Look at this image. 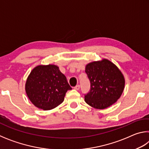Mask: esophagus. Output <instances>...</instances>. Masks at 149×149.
I'll return each instance as SVG.
<instances>
[{
	"label": "esophagus",
	"mask_w": 149,
	"mask_h": 149,
	"mask_svg": "<svg viewBox=\"0 0 149 149\" xmlns=\"http://www.w3.org/2000/svg\"><path fill=\"white\" fill-rule=\"evenodd\" d=\"M74 89H75V90H79V89H80V85H76V86H75V87H74Z\"/></svg>",
	"instance_id": "esophagus-1"
}]
</instances>
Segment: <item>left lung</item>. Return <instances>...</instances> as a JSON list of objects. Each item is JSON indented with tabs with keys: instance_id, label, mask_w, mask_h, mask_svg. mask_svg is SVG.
Returning <instances> with one entry per match:
<instances>
[{
	"instance_id": "left-lung-1",
	"label": "left lung",
	"mask_w": 149,
	"mask_h": 149,
	"mask_svg": "<svg viewBox=\"0 0 149 149\" xmlns=\"http://www.w3.org/2000/svg\"><path fill=\"white\" fill-rule=\"evenodd\" d=\"M85 72L91 83L85 101L97 109H105L117 101L124 89L125 79L119 68L110 60L90 62Z\"/></svg>"
}]
</instances>
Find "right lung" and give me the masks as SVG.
<instances>
[{
    "label": "right lung",
    "mask_w": 149,
    "mask_h": 149,
    "mask_svg": "<svg viewBox=\"0 0 149 149\" xmlns=\"http://www.w3.org/2000/svg\"><path fill=\"white\" fill-rule=\"evenodd\" d=\"M25 89L30 101L35 107L49 110L64 101L65 93L72 87L59 68L49 64L37 65L32 70Z\"/></svg>",
    "instance_id": "right-lung-1"
}]
</instances>
